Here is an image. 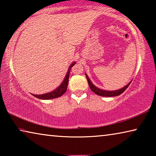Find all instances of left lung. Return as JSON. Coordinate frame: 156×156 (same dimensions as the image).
Returning a JSON list of instances; mask_svg holds the SVG:
<instances>
[{
	"instance_id": "8db88e82",
	"label": "left lung",
	"mask_w": 156,
	"mask_h": 156,
	"mask_svg": "<svg viewBox=\"0 0 156 156\" xmlns=\"http://www.w3.org/2000/svg\"><path fill=\"white\" fill-rule=\"evenodd\" d=\"M85 76L87 77V82L89 84V87H90L91 90L97 95L100 96H103V97H113V96H118L120 95L121 94H122L124 91H125L126 88L128 87L129 84H131V81L130 83H129L126 86L124 87L121 88L120 89H118V90H115V91H106V90H103V89H100L98 87H97L94 85V84L91 83V81L90 80V79L89 78L88 76L87 75V73H85Z\"/></svg>"
}]
</instances>
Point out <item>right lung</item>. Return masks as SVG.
<instances>
[{
	"mask_svg": "<svg viewBox=\"0 0 156 156\" xmlns=\"http://www.w3.org/2000/svg\"><path fill=\"white\" fill-rule=\"evenodd\" d=\"M75 64H76V62H72V64L69 66V67L68 71L67 72V74H66L64 80L62 81V83L60 84V85L58 87V88H56L55 90L52 91L51 92H49V93L41 94V95L32 94L33 96L34 97L37 98L41 99V100H50L53 98H56L61 96L62 95L64 94L66 92V91H67V87L69 83V77L71 68H72Z\"/></svg>",
	"mask_w": 156,
	"mask_h": 156,
	"instance_id": "right-lung-1",
	"label": "right lung"
}]
</instances>
